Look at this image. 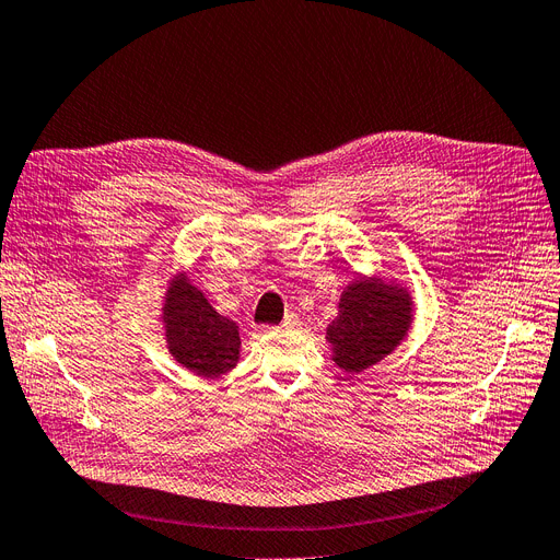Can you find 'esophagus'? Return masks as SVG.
Instances as JSON below:
<instances>
[{
    "label": "esophagus",
    "instance_id": "esophagus-1",
    "mask_svg": "<svg viewBox=\"0 0 560 560\" xmlns=\"http://www.w3.org/2000/svg\"><path fill=\"white\" fill-rule=\"evenodd\" d=\"M300 318H298V314H288L285 318H283V323H281V327L283 329H300Z\"/></svg>",
    "mask_w": 560,
    "mask_h": 560
}]
</instances>
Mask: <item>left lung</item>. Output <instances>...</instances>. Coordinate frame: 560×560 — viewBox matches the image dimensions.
I'll list each match as a JSON object with an SVG mask.
<instances>
[{
	"label": "left lung",
	"instance_id": "left-lung-1",
	"mask_svg": "<svg viewBox=\"0 0 560 560\" xmlns=\"http://www.w3.org/2000/svg\"><path fill=\"white\" fill-rule=\"evenodd\" d=\"M412 323L410 295L381 279H362L346 285L339 316L327 327L332 360L348 374H360L395 350Z\"/></svg>",
	"mask_w": 560,
	"mask_h": 560
}]
</instances>
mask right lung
Listing matches in <instances>:
<instances>
[{
	"mask_svg": "<svg viewBox=\"0 0 560 560\" xmlns=\"http://www.w3.org/2000/svg\"><path fill=\"white\" fill-rule=\"evenodd\" d=\"M163 325L171 355L202 378H217L240 360L237 325L217 314L186 277H177L165 293Z\"/></svg>",
	"mask_w": 560,
	"mask_h": 560,
	"instance_id": "obj_1",
	"label": "right lung"
}]
</instances>
